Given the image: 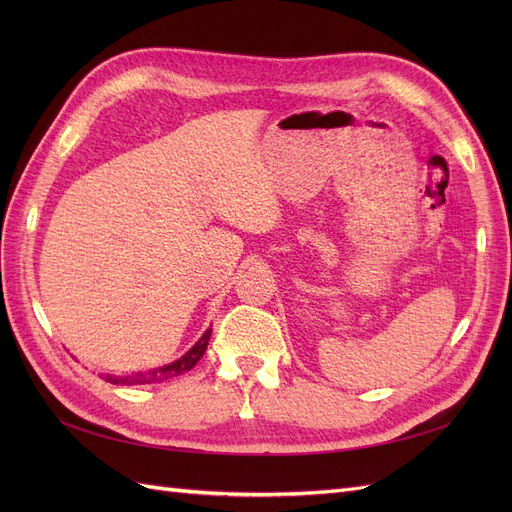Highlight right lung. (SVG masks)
Listing matches in <instances>:
<instances>
[{
	"label": "right lung",
	"mask_w": 512,
	"mask_h": 512,
	"mask_svg": "<svg viewBox=\"0 0 512 512\" xmlns=\"http://www.w3.org/2000/svg\"><path fill=\"white\" fill-rule=\"evenodd\" d=\"M209 339H211V329H207L205 335L200 337L198 342L194 344V348L190 352H185L179 361L170 363V365H164L160 369L141 371V374H132V376L104 374L102 378L106 382H111V384H153V382H162V380H168V378H177V376L185 374V371H190L200 361V356H203L205 350H207Z\"/></svg>",
	"instance_id": "obj_1"
}]
</instances>
